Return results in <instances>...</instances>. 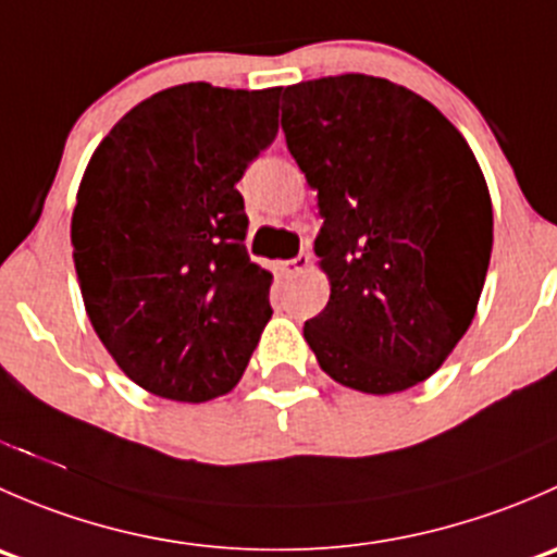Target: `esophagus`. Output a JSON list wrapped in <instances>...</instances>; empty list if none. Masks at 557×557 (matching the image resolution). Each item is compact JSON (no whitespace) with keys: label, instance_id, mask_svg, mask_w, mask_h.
<instances>
[{"label":"esophagus","instance_id":"obj_1","mask_svg":"<svg viewBox=\"0 0 557 557\" xmlns=\"http://www.w3.org/2000/svg\"><path fill=\"white\" fill-rule=\"evenodd\" d=\"M310 269V256L307 252H299L296 258H290V261H280V272L285 274V277H296V274L307 272Z\"/></svg>","mask_w":557,"mask_h":557}]
</instances>
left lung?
Wrapping results in <instances>:
<instances>
[{
	"instance_id": "left-lung-1",
	"label": "left lung",
	"mask_w": 557,
	"mask_h": 557,
	"mask_svg": "<svg viewBox=\"0 0 557 557\" xmlns=\"http://www.w3.org/2000/svg\"><path fill=\"white\" fill-rule=\"evenodd\" d=\"M280 123L323 218L331 296L305 323L320 369L374 396L423 383L471 325L491 263L474 153L434 104L372 75L288 86Z\"/></svg>"
}]
</instances>
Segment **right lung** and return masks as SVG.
Returning a JSON list of instances; mask_svg holds the SVG:
<instances>
[{
  "label": "right lung",
  "mask_w": 557,
  "mask_h": 557,
  "mask_svg": "<svg viewBox=\"0 0 557 557\" xmlns=\"http://www.w3.org/2000/svg\"><path fill=\"white\" fill-rule=\"evenodd\" d=\"M280 88L183 83L112 126L83 174L72 258L117 367L172 401L232 391L272 318L237 183L277 137Z\"/></svg>",
  "instance_id": "1"
}]
</instances>
